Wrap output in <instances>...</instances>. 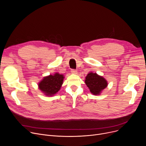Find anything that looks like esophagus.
I'll use <instances>...</instances> for the list:
<instances>
[{
	"instance_id": "obj_1",
	"label": "esophagus",
	"mask_w": 146,
	"mask_h": 146,
	"mask_svg": "<svg viewBox=\"0 0 146 146\" xmlns=\"http://www.w3.org/2000/svg\"><path fill=\"white\" fill-rule=\"evenodd\" d=\"M71 72L72 73H74V74H77V71L76 69H71Z\"/></svg>"
}]
</instances>
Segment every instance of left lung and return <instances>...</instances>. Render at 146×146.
<instances>
[{
    "instance_id": "obj_1",
    "label": "left lung",
    "mask_w": 146,
    "mask_h": 146,
    "mask_svg": "<svg viewBox=\"0 0 146 146\" xmlns=\"http://www.w3.org/2000/svg\"><path fill=\"white\" fill-rule=\"evenodd\" d=\"M85 82L90 92L94 95L100 94L102 91L108 86V82L105 78L92 72L87 74Z\"/></svg>"
}]
</instances>
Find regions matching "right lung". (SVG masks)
Returning a JSON list of instances; mask_svg holds the SVG:
<instances>
[{
    "mask_svg": "<svg viewBox=\"0 0 146 146\" xmlns=\"http://www.w3.org/2000/svg\"><path fill=\"white\" fill-rule=\"evenodd\" d=\"M64 76L59 73L44 77L38 84L40 90L46 95L52 96L60 90L63 84Z\"/></svg>",
    "mask_w": 146,
    "mask_h": 146,
    "instance_id": "right-lung-1",
    "label": "right lung"
}]
</instances>
